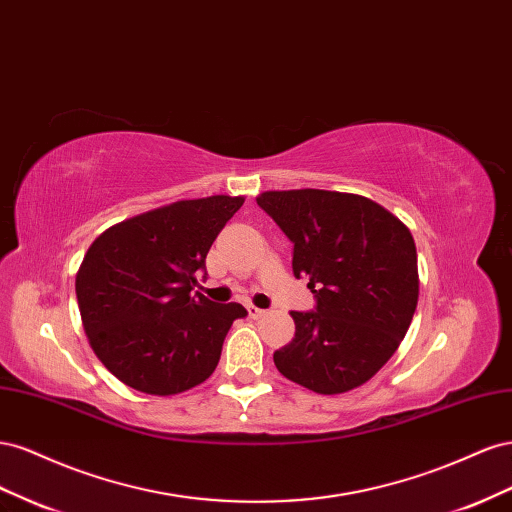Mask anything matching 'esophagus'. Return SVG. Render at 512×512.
Listing matches in <instances>:
<instances>
[{
  "mask_svg": "<svg viewBox=\"0 0 512 512\" xmlns=\"http://www.w3.org/2000/svg\"><path fill=\"white\" fill-rule=\"evenodd\" d=\"M246 311H248V317H251V319H259V317L266 315V311L259 309V306H255V304H246Z\"/></svg>",
  "mask_w": 512,
  "mask_h": 512,
  "instance_id": "obj_1",
  "label": "esophagus"
}]
</instances>
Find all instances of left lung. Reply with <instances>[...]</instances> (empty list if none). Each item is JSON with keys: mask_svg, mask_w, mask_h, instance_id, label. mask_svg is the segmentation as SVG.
<instances>
[{"mask_svg": "<svg viewBox=\"0 0 512 512\" xmlns=\"http://www.w3.org/2000/svg\"><path fill=\"white\" fill-rule=\"evenodd\" d=\"M257 203L294 242L291 268L315 294V311H291L296 334L274 352L276 369L319 394L369 382L397 352L418 304L410 229L352 193L266 191Z\"/></svg>", "mask_w": 512, "mask_h": 512, "instance_id": "1", "label": "left lung"}]
</instances>
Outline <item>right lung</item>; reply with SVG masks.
I'll list each match as a JSON object with an SVG mask.
<instances>
[{
    "label": "right lung",
    "mask_w": 512,
    "mask_h": 512,
    "mask_svg": "<svg viewBox=\"0 0 512 512\" xmlns=\"http://www.w3.org/2000/svg\"><path fill=\"white\" fill-rule=\"evenodd\" d=\"M244 197L184 199L102 231L77 272V302L94 354L124 382L169 397L214 373L238 302L193 291L206 255Z\"/></svg>",
    "instance_id": "1"
}]
</instances>
